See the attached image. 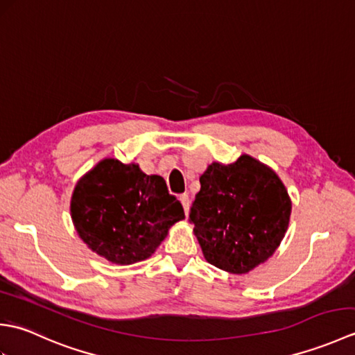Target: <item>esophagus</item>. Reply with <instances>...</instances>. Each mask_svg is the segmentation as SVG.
Returning a JSON list of instances; mask_svg holds the SVG:
<instances>
[{"mask_svg":"<svg viewBox=\"0 0 355 355\" xmlns=\"http://www.w3.org/2000/svg\"><path fill=\"white\" fill-rule=\"evenodd\" d=\"M180 201H182L184 212H186V214L189 212V205H191V201H189V195H187V193H182V195H180Z\"/></svg>","mask_w":355,"mask_h":355,"instance_id":"1","label":"esophagus"}]
</instances>
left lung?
Returning <instances> with one entry per match:
<instances>
[{
    "instance_id": "obj_1",
    "label": "left lung",
    "mask_w": 355,
    "mask_h": 355,
    "mask_svg": "<svg viewBox=\"0 0 355 355\" xmlns=\"http://www.w3.org/2000/svg\"><path fill=\"white\" fill-rule=\"evenodd\" d=\"M189 221L212 266L248 273L275 253L288 227L291 201L276 173L250 155L212 163L200 177Z\"/></svg>"
}]
</instances>
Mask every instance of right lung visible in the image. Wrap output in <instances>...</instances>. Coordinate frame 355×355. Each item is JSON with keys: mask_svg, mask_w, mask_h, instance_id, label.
<instances>
[{"mask_svg": "<svg viewBox=\"0 0 355 355\" xmlns=\"http://www.w3.org/2000/svg\"><path fill=\"white\" fill-rule=\"evenodd\" d=\"M82 241L110 262L130 266L149 258L184 210L160 175L105 158L82 177L71 197Z\"/></svg>", "mask_w": 355, "mask_h": 355, "instance_id": "1", "label": "right lung"}]
</instances>
